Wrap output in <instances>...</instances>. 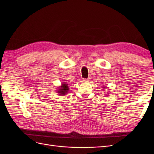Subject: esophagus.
<instances>
[{
	"label": "esophagus",
	"mask_w": 154,
	"mask_h": 154,
	"mask_svg": "<svg viewBox=\"0 0 154 154\" xmlns=\"http://www.w3.org/2000/svg\"><path fill=\"white\" fill-rule=\"evenodd\" d=\"M83 82H85V83H88V82L90 81V80L89 79H83Z\"/></svg>",
	"instance_id": "obj_1"
}]
</instances>
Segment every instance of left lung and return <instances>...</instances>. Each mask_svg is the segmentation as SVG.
I'll use <instances>...</instances> for the list:
<instances>
[{
    "label": "left lung",
    "instance_id": "8db88e82",
    "mask_svg": "<svg viewBox=\"0 0 154 154\" xmlns=\"http://www.w3.org/2000/svg\"><path fill=\"white\" fill-rule=\"evenodd\" d=\"M103 88H104V87H103ZM104 90H105V89H104ZM104 90H103V91H104ZM107 94H109V93H107ZM107 96H108V95H107Z\"/></svg>",
    "mask_w": 154,
    "mask_h": 154
}]
</instances>
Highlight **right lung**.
<instances>
[{"label": "right lung", "instance_id": "obj_1", "mask_svg": "<svg viewBox=\"0 0 154 154\" xmlns=\"http://www.w3.org/2000/svg\"><path fill=\"white\" fill-rule=\"evenodd\" d=\"M57 93H58L59 95L60 96H65L66 94H67L69 91V87H68V84L67 83L63 82V83H62L61 86H60V87L58 88V89L57 90Z\"/></svg>", "mask_w": 154, "mask_h": 154}]
</instances>
